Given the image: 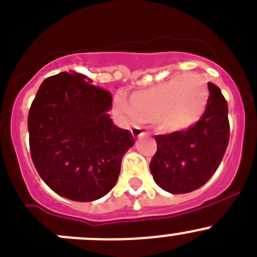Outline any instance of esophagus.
<instances>
[{"label":"esophagus","mask_w":257,"mask_h":257,"mask_svg":"<svg viewBox=\"0 0 257 257\" xmlns=\"http://www.w3.org/2000/svg\"><path fill=\"white\" fill-rule=\"evenodd\" d=\"M131 134H133L134 138H144L146 135V133L144 130H141L140 127H133L131 130Z\"/></svg>","instance_id":"obj_1"}]
</instances>
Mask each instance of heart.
<instances>
[{
  "instance_id": "1",
  "label": "heart",
  "mask_w": 257,
  "mask_h": 257,
  "mask_svg": "<svg viewBox=\"0 0 257 257\" xmlns=\"http://www.w3.org/2000/svg\"><path fill=\"white\" fill-rule=\"evenodd\" d=\"M208 101L206 79L198 73H184L139 90L130 102L117 94L114 106L128 121L156 122L161 133L178 134L189 130L203 117Z\"/></svg>"
}]
</instances>
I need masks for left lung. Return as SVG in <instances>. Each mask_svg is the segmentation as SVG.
Listing matches in <instances>:
<instances>
[{
  "instance_id": "left-lung-1",
  "label": "left lung",
  "mask_w": 257,
  "mask_h": 257,
  "mask_svg": "<svg viewBox=\"0 0 257 257\" xmlns=\"http://www.w3.org/2000/svg\"><path fill=\"white\" fill-rule=\"evenodd\" d=\"M209 101L203 117L189 130L156 135L150 172L161 189L189 193L206 184L219 167L229 140L228 106L221 89L208 83Z\"/></svg>"
}]
</instances>
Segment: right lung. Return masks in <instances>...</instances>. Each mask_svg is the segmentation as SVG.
Returning <instances> with one entry per match:
<instances>
[{"label":"right lung","instance_id":"obj_1","mask_svg":"<svg viewBox=\"0 0 257 257\" xmlns=\"http://www.w3.org/2000/svg\"><path fill=\"white\" fill-rule=\"evenodd\" d=\"M80 73L62 72L41 83L28 117L33 163L51 190L92 202L116 184L121 160L135 144L109 118L112 96Z\"/></svg>","mask_w":257,"mask_h":257}]
</instances>
